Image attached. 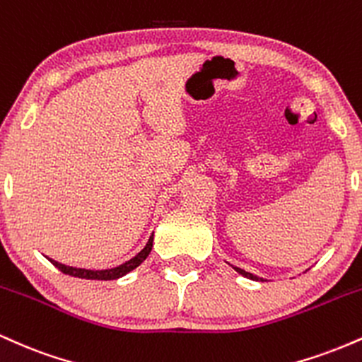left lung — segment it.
Here are the masks:
<instances>
[{"label": "left lung", "instance_id": "left-lung-1", "mask_svg": "<svg viewBox=\"0 0 362 362\" xmlns=\"http://www.w3.org/2000/svg\"><path fill=\"white\" fill-rule=\"evenodd\" d=\"M231 267H233L235 271L238 272V274H242L243 277H247V279H252V281H259V279H260V281H264V279H262V277H257V276H253L252 272H247V271H243V269H240V267H235V265H231Z\"/></svg>", "mask_w": 362, "mask_h": 362}]
</instances>
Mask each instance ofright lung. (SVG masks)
Returning <instances> with one entry per match:
<instances>
[{"instance_id": "right-lung-1", "label": "right lung", "mask_w": 362, "mask_h": 362, "mask_svg": "<svg viewBox=\"0 0 362 362\" xmlns=\"http://www.w3.org/2000/svg\"><path fill=\"white\" fill-rule=\"evenodd\" d=\"M151 248H153V233H151V236H149L148 243L144 245V248L138 253V255L132 257L131 260L124 262V264L117 265V267L102 269V271H95V269L71 267V265L61 264V262H57V260H54V259H49V257H47V260L51 262L52 265H56V267L59 269L61 272L68 274V276L80 277V279H91V281H112V279H119V277L126 276L127 272L134 271L136 267H139V265L143 264L144 260H146V257L149 255V252H151Z\"/></svg>"}]
</instances>
